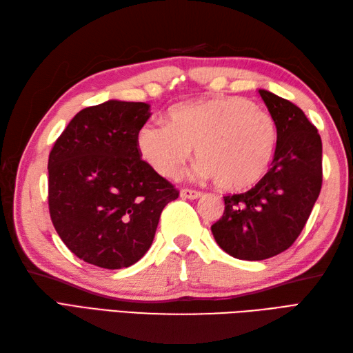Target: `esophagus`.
<instances>
[{"instance_id": "34e87169", "label": "esophagus", "mask_w": 353, "mask_h": 353, "mask_svg": "<svg viewBox=\"0 0 353 353\" xmlns=\"http://www.w3.org/2000/svg\"><path fill=\"white\" fill-rule=\"evenodd\" d=\"M201 196L200 191H196V190H188V188H183L181 190V197L182 199H199Z\"/></svg>"}]
</instances>
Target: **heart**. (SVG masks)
<instances>
[{"mask_svg": "<svg viewBox=\"0 0 353 353\" xmlns=\"http://www.w3.org/2000/svg\"><path fill=\"white\" fill-rule=\"evenodd\" d=\"M141 156L165 177H177L197 147L200 176L223 191L239 192L265 177L274 159L277 129L268 112L243 97L182 103L167 124L148 123L138 137Z\"/></svg>", "mask_w": 353, "mask_h": 353, "instance_id": "obj_1", "label": "heart"}]
</instances>
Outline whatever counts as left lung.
Here are the masks:
<instances>
[{"instance_id": "1", "label": "left lung", "mask_w": 353, "mask_h": 353, "mask_svg": "<svg viewBox=\"0 0 353 353\" xmlns=\"http://www.w3.org/2000/svg\"><path fill=\"white\" fill-rule=\"evenodd\" d=\"M259 95L273 117L277 145L272 168L252 190L224 197L221 219L211 226L230 256L262 261L292 245L321 190V138L303 110L265 89Z\"/></svg>"}]
</instances>
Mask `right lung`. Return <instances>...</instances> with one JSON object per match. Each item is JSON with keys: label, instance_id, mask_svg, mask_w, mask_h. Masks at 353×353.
Returning <instances> with one entry per match:
<instances>
[{"label": "right lung", "instance_id": "right-lung-1", "mask_svg": "<svg viewBox=\"0 0 353 353\" xmlns=\"http://www.w3.org/2000/svg\"><path fill=\"white\" fill-rule=\"evenodd\" d=\"M147 103L109 100L74 117L48 157V206L65 245L88 264L118 270L153 243L179 191L141 159Z\"/></svg>", "mask_w": 353, "mask_h": 353}]
</instances>
